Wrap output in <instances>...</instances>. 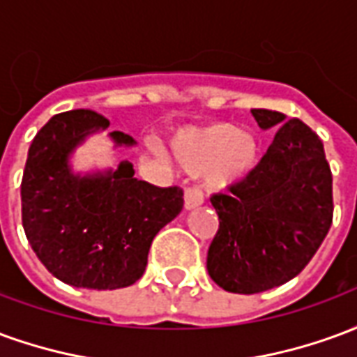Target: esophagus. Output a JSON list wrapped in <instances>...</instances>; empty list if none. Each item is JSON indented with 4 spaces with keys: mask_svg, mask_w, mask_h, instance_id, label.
<instances>
[{
    "mask_svg": "<svg viewBox=\"0 0 357 357\" xmlns=\"http://www.w3.org/2000/svg\"><path fill=\"white\" fill-rule=\"evenodd\" d=\"M202 193L197 187H185V193H183V202H185L187 210H193L202 204Z\"/></svg>",
    "mask_w": 357,
    "mask_h": 357,
    "instance_id": "1",
    "label": "esophagus"
}]
</instances>
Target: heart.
I'll return each instance as SVG.
<instances>
[{
	"instance_id": "b5f03b06",
	"label": "heart",
	"mask_w": 357,
	"mask_h": 357,
	"mask_svg": "<svg viewBox=\"0 0 357 357\" xmlns=\"http://www.w3.org/2000/svg\"><path fill=\"white\" fill-rule=\"evenodd\" d=\"M172 147L181 168L201 172L204 185L216 191L241 183L258 162L255 137L227 122L185 130Z\"/></svg>"
}]
</instances>
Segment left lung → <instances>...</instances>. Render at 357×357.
Segmentation results:
<instances>
[{"label": "left lung", "mask_w": 357, "mask_h": 357, "mask_svg": "<svg viewBox=\"0 0 357 357\" xmlns=\"http://www.w3.org/2000/svg\"><path fill=\"white\" fill-rule=\"evenodd\" d=\"M262 130L279 128L255 170L229 195H212L220 218L206 269L224 291L256 294L291 281L333 224V174L321 139L302 120L252 109Z\"/></svg>", "instance_id": "obj_1"}]
</instances>
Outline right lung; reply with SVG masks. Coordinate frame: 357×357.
I'll use <instances>...</instances> for the list:
<instances>
[{
  "label": "right lung",
  "instance_id": "1",
  "mask_svg": "<svg viewBox=\"0 0 357 357\" xmlns=\"http://www.w3.org/2000/svg\"><path fill=\"white\" fill-rule=\"evenodd\" d=\"M109 128L93 110L51 118L28 149L20 183L22 227L30 247L59 281L114 291L145 271L151 243L183 208L179 187H156L133 178V164L80 176L68 158L89 133ZM114 145H135L112 132Z\"/></svg>",
  "mask_w": 357,
  "mask_h": 357
}]
</instances>
